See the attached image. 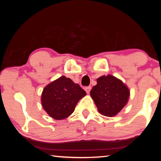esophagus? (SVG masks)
Listing matches in <instances>:
<instances>
[{
    "instance_id": "esophagus-1",
    "label": "esophagus",
    "mask_w": 161,
    "mask_h": 161,
    "mask_svg": "<svg viewBox=\"0 0 161 161\" xmlns=\"http://www.w3.org/2000/svg\"><path fill=\"white\" fill-rule=\"evenodd\" d=\"M91 89H92L91 86L85 87V91L87 94H89V92H90V91H91Z\"/></svg>"
}]
</instances>
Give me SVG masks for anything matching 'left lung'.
Returning a JSON list of instances; mask_svg holds the SVG:
<instances>
[{
  "mask_svg": "<svg viewBox=\"0 0 161 161\" xmlns=\"http://www.w3.org/2000/svg\"><path fill=\"white\" fill-rule=\"evenodd\" d=\"M90 95L99 113L106 116H114L126 104L129 90L119 79L107 75L97 79V84L92 88Z\"/></svg>",
  "mask_w": 161,
  "mask_h": 161,
  "instance_id": "8db88e82",
  "label": "left lung"
}]
</instances>
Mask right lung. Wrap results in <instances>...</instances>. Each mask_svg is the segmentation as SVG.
<instances>
[{
	"instance_id": "1",
	"label": "right lung",
	"mask_w": 161,
	"mask_h": 161,
	"mask_svg": "<svg viewBox=\"0 0 161 161\" xmlns=\"http://www.w3.org/2000/svg\"><path fill=\"white\" fill-rule=\"evenodd\" d=\"M86 94L78 84L62 76L43 89L42 107L53 119H63L73 113L79 101Z\"/></svg>"
}]
</instances>
